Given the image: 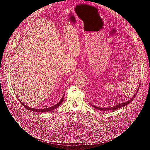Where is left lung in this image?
Wrapping results in <instances>:
<instances>
[{"mask_svg": "<svg viewBox=\"0 0 150 150\" xmlns=\"http://www.w3.org/2000/svg\"><path fill=\"white\" fill-rule=\"evenodd\" d=\"M138 90H139V88L138 89V90H137V91L136 92V93H135L134 96L130 100H128V101H127V102H124V103H120V104H119V105H116V106H115L114 107H109V108H103V107H97V106H94V105H92V104H91V105H92V107L95 108L96 109L99 110H100V111H110V110H117V109H119V108H121V107H124V106H126L127 105H128L129 103H130V102H132V100H134V98H135V96H136V95H137V94L138 93Z\"/></svg>", "mask_w": 150, "mask_h": 150, "instance_id": "obj_1", "label": "left lung"}]
</instances>
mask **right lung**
<instances>
[{"instance_id":"1","label":"right lung","mask_w":150,"mask_h":150,"mask_svg":"<svg viewBox=\"0 0 150 150\" xmlns=\"http://www.w3.org/2000/svg\"><path fill=\"white\" fill-rule=\"evenodd\" d=\"M64 95L63 96L62 99L61 100L57 103L56 105H54L53 106H52V107H48V108H44V109H36V108H31V107H29L28 106H27L26 105H25V104H23L22 102H21V101L20 100H19V99H18V100H19V101L20 102V103L23 106H24L25 108H26V109L29 110L30 111H34V112H48L50 111H52V110H53L56 108H57V107H59L62 103L63 100H64Z\"/></svg>"}]
</instances>
